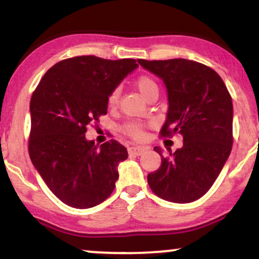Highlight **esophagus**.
I'll return each mask as SVG.
<instances>
[{
	"mask_svg": "<svg viewBox=\"0 0 259 259\" xmlns=\"http://www.w3.org/2000/svg\"><path fill=\"white\" fill-rule=\"evenodd\" d=\"M129 151V154H133V156H141L144 153L145 147H140V146H135V147H129L127 148Z\"/></svg>",
	"mask_w": 259,
	"mask_h": 259,
	"instance_id": "34e87169",
	"label": "esophagus"
}]
</instances>
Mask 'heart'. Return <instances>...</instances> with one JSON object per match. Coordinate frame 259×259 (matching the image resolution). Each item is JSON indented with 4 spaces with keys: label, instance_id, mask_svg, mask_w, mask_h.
Listing matches in <instances>:
<instances>
[{
    "label": "heart",
    "instance_id": "heart-1",
    "mask_svg": "<svg viewBox=\"0 0 259 259\" xmlns=\"http://www.w3.org/2000/svg\"><path fill=\"white\" fill-rule=\"evenodd\" d=\"M136 89L140 91V94L146 99L147 95L150 94L152 90H156L157 84L153 81L152 79L148 78V76H140V78L136 79L135 81ZM118 100H119V90H113L111 95L108 96V105L114 106L117 105ZM123 132L126 134L130 138L135 140H142L144 139V130H142L141 124L136 123V121H129V123L124 124L123 125Z\"/></svg>",
    "mask_w": 259,
    "mask_h": 259
}]
</instances>
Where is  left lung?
<instances>
[{
	"instance_id": "left-lung-1",
	"label": "left lung",
	"mask_w": 259,
	"mask_h": 259,
	"mask_svg": "<svg viewBox=\"0 0 259 259\" xmlns=\"http://www.w3.org/2000/svg\"><path fill=\"white\" fill-rule=\"evenodd\" d=\"M139 64L164 82L168 94L167 120L162 136L179 134L183 147L163 156L160 167L147 175L151 190L163 200L189 203L214 184L233 147V101L212 68L175 58L138 59Z\"/></svg>"
}]
</instances>
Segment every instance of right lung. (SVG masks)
<instances>
[{
	"instance_id": "1",
	"label": "right lung",
	"mask_w": 259,
	"mask_h": 259,
	"mask_svg": "<svg viewBox=\"0 0 259 259\" xmlns=\"http://www.w3.org/2000/svg\"><path fill=\"white\" fill-rule=\"evenodd\" d=\"M139 65L78 56L47 70L30 100L29 156L49 189L68 206L91 208L115 187L126 148L115 140L99 147L86 127L107 114L108 96Z\"/></svg>"
}]
</instances>
